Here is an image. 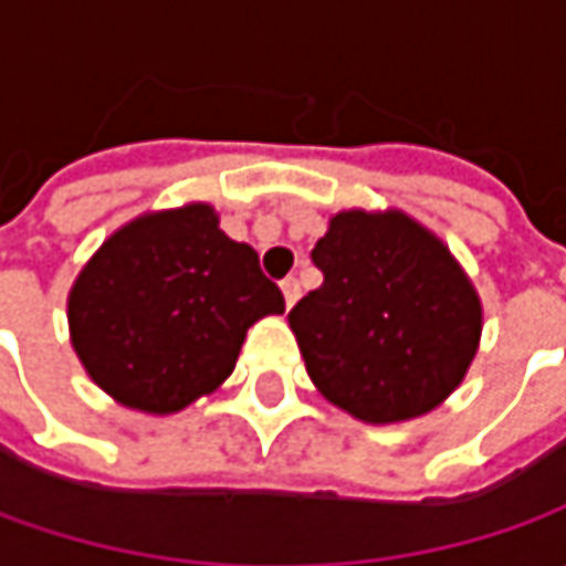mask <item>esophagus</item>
Here are the masks:
<instances>
[{
  "label": "esophagus",
  "mask_w": 566,
  "mask_h": 566,
  "mask_svg": "<svg viewBox=\"0 0 566 566\" xmlns=\"http://www.w3.org/2000/svg\"><path fill=\"white\" fill-rule=\"evenodd\" d=\"M280 290H283V295H286V305L293 308L295 302H298V295H302V283H298L295 276H286V280L280 283Z\"/></svg>",
  "instance_id": "1"
}]
</instances>
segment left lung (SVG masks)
I'll return each mask as SVG.
<instances>
[{"label": "left lung", "mask_w": 566, "mask_h": 566, "mask_svg": "<svg viewBox=\"0 0 566 566\" xmlns=\"http://www.w3.org/2000/svg\"><path fill=\"white\" fill-rule=\"evenodd\" d=\"M324 283L293 312L317 394L365 424L438 409L482 339V298L444 242L402 213L339 210L312 251Z\"/></svg>", "instance_id": "8db88e82"}]
</instances>
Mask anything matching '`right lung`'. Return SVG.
Segmentation results:
<instances>
[{
  "label": "right lung",
  "instance_id": "1",
  "mask_svg": "<svg viewBox=\"0 0 566 566\" xmlns=\"http://www.w3.org/2000/svg\"><path fill=\"white\" fill-rule=\"evenodd\" d=\"M283 312L258 251L191 201L147 210L91 254L69 290V337L103 394L172 416L232 375L254 321Z\"/></svg>",
  "mask_w": 566,
  "mask_h": 566
}]
</instances>
